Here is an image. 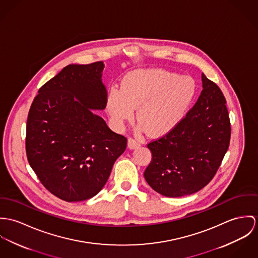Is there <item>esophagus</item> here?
<instances>
[{
  "instance_id": "1",
  "label": "esophagus",
  "mask_w": 258,
  "mask_h": 258,
  "mask_svg": "<svg viewBox=\"0 0 258 258\" xmlns=\"http://www.w3.org/2000/svg\"><path fill=\"white\" fill-rule=\"evenodd\" d=\"M140 145H141V143H139V142H137L135 139L130 138L128 141H127V146H128V148H131V149L138 148Z\"/></svg>"
}]
</instances>
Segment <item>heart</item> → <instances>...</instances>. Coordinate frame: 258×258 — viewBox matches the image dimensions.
<instances>
[{
	"mask_svg": "<svg viewBox=\"0 0 258 258\" xmlns=\"http://www.w3.org/2000/svg\"><path fill=\"white\" fill-rule=\"evenodd\" d=\"M196 94L197 84L192 77L163 69L136 70L123 78L121 87L110 88L107 110L119 126L139 107L138 120L147 135L162 137L184 119Z\"/></svg>",
	"mask_w": 258,
	"mask_h": 258,
	"instance_id": "obj_1",
	"label": "heart"
}]
</instances>
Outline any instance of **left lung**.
Here are the masks:
<instances>
[{"mask_svg": "<svg viewBox=\"0 0 258 258\" xmlns=\"http://www.w3.org/2000/svg\"><path fill=\"white\" fill-rule=\"evenodd\" d=\"M202 81L200 97L184 119L147 144L152 158L144 178L166 197L191 195L208 185L229 148L231 127L226 98L205 74Z\"/></svg>", "mask_w": 258, "mask_h": 258, "instance_id": "1", "label": "left lung"}]
</instances>
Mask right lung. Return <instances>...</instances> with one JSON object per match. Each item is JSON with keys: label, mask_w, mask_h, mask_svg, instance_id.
Returning a JSON list of instances; mask_svg holds the SVG:
<instances>
[{"label": "right lung", "mask_w": 258, "mask_h": 258, "mask_svg": "<svg viewBox=\"0 0 258 258\" xmlns=\"http://www.w3.org/2000/svg\"><path fill=\"white\" fill-rule=\"evenodd\" d=\"M104 67L103 61L64 67L38 90L29 109V165L61 200L85 201L98 194L126 147V138L93 111L107 106Z\"/></svg>", "instance_id": "1"}]
</instances>
